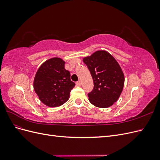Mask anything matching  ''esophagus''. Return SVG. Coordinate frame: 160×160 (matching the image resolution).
I'll use <instances>...</instances> for the list:
<instances>
[{"label": "esophagus", "instance_id": "1", "mask_svg": "<svg viewBox=\"0 0 160 160\" xmlns=\"http://www.w3.org/2000/svg\"><path fill=\"white\" fill-rule=\"evenodd\" d=\"M76 85H77V86H81V81H77V82H76Z\"/></svg>", "mask_w": 160, "mask_h": 160}]
</instances>
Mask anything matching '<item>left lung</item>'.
<instances>
[{
    "mask_svg": "<svg viewBox=\"0 0 160 160\" xmlns=\"http://www.w3.org/2000/svg\"><path fill=\"white\" fill-rule=\"evenodd\" d=\"M93 80V89L88 93L90 102L96 107L107 108L117 101L124 85V75L114 57L105 51H98L83 59Z\"/></svg>",
    "mask_w": 160,
    "mask_h": 160,
    "instance_id": "left-lung-1",
    "label": "left lung"
}]
</instances>
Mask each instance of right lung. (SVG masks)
Masks as SVG:
<instances>
[{"label":"right lung","mask_w":160,"mask_h":160,"mask_svg":"<svg viewBox=\"0 0 160 160\" xmlns=\"http://www.w3.org/2000/svg\"><path fill=\"white\" fill-rule=\"evenodd\" d=\"M70 76V72L65 69V61L60 58H52L42 63L33 83L34 89L41 102L51 108L65 103L75 85Z\"/></svg>","instance_id":"add662e5"}]
</instances>
